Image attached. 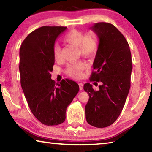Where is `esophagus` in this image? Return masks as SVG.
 <instances>
[{
    "label": "esophagus",
    "instance_id": "34e87169",
    "mask_svg": "<svg viewBox=\"0 0 152 152\" xmlns=\"http://www.w3.org/2000/svg\"><path fill=\"white\" fill-rule=\"evenodd\" d=\"M78 85H79L80 90V91H82V90L83 89V84H82V83H79Z\"/></svg>",
    "mask_w": 152,
    "mask_h": 152
}]
</instances>
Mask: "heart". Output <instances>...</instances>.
<instances>
[{
	"label": "heart",
	"mask_w": 152,
	"mask_h": 152,
	"mask_svg": "<svg viewBox=\"0 0 152 152\" xmlns=\"http://www.w3.org/2000/svg\"><path fill=\"white\" fill-rule=\"evenodd\" d=\"M64 41L78 48L80 53L83 56L91 57L96 53L98 50V40L94 34L92 33L84 35L80 31L72 29L64 36ZM53 57L56 61L61 58V48L56 45L53 48ZM87 68L86 64L83 61L70 64L66 69L69 76L74 78H79L82 76V72Z\"/></svg>",
	"instance_id": "b5f03b06"
}]
</instances>
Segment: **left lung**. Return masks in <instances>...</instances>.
<instances>
[{"instance_id":"1","label":"left lung","mask_w":152,"mask_h":152,"mask_svg":"<svg viewBox=\"0 0 152 152\" xmlns=\"http://www.w3.org/2000/svg\"><path fill=\"white\" fill-rule=\"evenodd\" d=\"M91 29L99 43L90 80L101 85L99 91H94L90 83L84 85L89 95L86 119L91 125L102 128L117 120L125 105L131 86L132 54L127 41L113 25L96 23Z\"/></svg>"}]
</instances>
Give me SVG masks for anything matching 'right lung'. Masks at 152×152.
<instances>
[{
  "label": "right lung",
  "mask_w": 152,
  "mask_h": 152,
  "mask_svg": "<svg viewBox=\"0 0 152 152\" xmlns=\"http://www.w3.org/2000/svg\"><path fill=\"white\" fill-rule=\"evenodd\" d=\"M65 27L43 26L29 33L19 51L20 84L33 115L46 125H58L66 119L67 107L79 91L76 82L51 79L55 59L53 48Z\"/></svg>",
  "instance_id": "right-lung-1"
}]
</instances>
